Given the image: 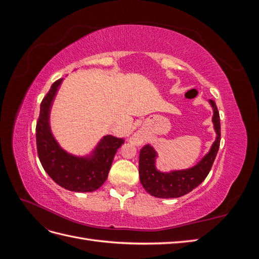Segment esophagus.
Wrapping results in <instances>:
<instances>
[{
	"label": "esophagus",
	"instance_id": "1",
	"mask_svg": "<svg viewBox=\"0 0 259 259\" xmlns=\"http://www.w3.org/2000/svg\"><path fill=\"white\" fill-rule=\"evenodd\" d=\"M134 140H135L136 143H138V142H139V138H138V137H135V138H134Z\"/></svg>",
	"mask_w": 259,
	"mask_h": 259
}]
</instances>
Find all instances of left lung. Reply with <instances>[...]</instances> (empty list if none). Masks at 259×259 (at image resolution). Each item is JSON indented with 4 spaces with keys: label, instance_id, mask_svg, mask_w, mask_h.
Instances as JSON below:
<instances>
[{
    "label": "left lung",
    "instance_id": "left-lung-1",
    "mask_svg": "<svg viewBox=\"0 0 259 259\" xmlns=\"http://www.w3.org/2000/svg\"><path fill=\"white\" fill-rule=\"evenodd\" d=\"M213 108L214 130L216 139L209 151L194 166L187 169L160 171L155 166L158 153L152 146L146 145L139 153V179L145 190L155 198H179L189 193L206 178L217 155L221 144V119L214 100L208 101Z\"/></svg>",
    "mask_w": 259,
    "mask_h": 259
}]
</instances>
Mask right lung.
<instances>
[{
  "label": "right lung",
  "instance_id": "obj_1",
  "mask_svg": "<svg viewBox=\"0 0 259 259\" xmlns=\"http://www.w3.org/2000/svg\"><path fill=\"white\" fill-rule=\"evenodd\" d=\"M62 80L53 83L41 103L35 128L37 155L44 170L57 185L74 192H92L106 182L114 154L124 139L104 136L86 156H76L64 150L55 139L50 124L51 108Z\"/></svg>",
  "mask_w": 259,
  "mask_h": 259
}]
</instances>
